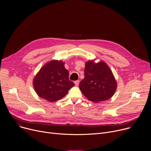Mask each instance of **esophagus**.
I'll list each match as a JSON object with an SVG mask.
<instances>
[{
	"mask_svg": "<svg viewBox=\"0 0 151 151\" xmlns=\"http://www.w3.org/2000/svg\"><path fill=\"white\" fill-rule=\"evenodd\" d=\"M74 83H75V84L76 85H78L79 83V81H76L74 82Z\"/></svg>",
	"mask_w": 151,
	"mask_h": 151,
	"instance_id": "34e87169",
	"label": "esophagus"
}]
</instances>
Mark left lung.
I'll return each instance as SVG.
<instances>
[{"label": "left lung", "instance_id": "obj_1", "mask_svg": "<svg viewBox=\"0 0 151 151\" xmlns=\"http://www.w3.org/2000/svg\"><path fill=\"white\" fill-rule=\"evenodd\" d=\"M94 60L85 63L84 78L79 83V88L87 99L98 103L111 99L115 93L117 82L107 64Z\"/></svg>", "mask_w": 151, "mask_h": 151}]
</instances>
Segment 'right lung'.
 Instances as JSON below:
<instances>
[{"label": "right lung", "instance_id": "obj_1", "mask_svg": "<svg viewBox=\"0 0 151 151\" xmlns=\"http://www.w3.org/2000/svg\"><path fill=\"white\" fill-rule=\"evenodd\" d=\"M62 60H52L45 63L33 80L35 92L42 99L56 101L65 96L75 86L69 79V72Z\"/></svg>", "mask_w": 151, "mask_h": 151}]
</instances>
